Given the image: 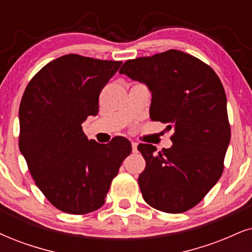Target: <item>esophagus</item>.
Masks as SVG:
<instances>
[{"label": "esophagus", "mask_w": 252, "mask_h": 252, "mask_svg": "<svg viewBox=\"0 0 252 252\" xmlns=\"http://www.w3.org/2000/svg\"><path fill=\"white\" fill-rule=\"evenodd\" d=\"M131 145H132V154H137V152H138V150H137V143L132 142Z\"/></svg>", "instance_id": "esophagus-1"}]
</instances>
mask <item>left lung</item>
I'll return each mask as SVG.
<instances>
[{"mask_svg": "<svg viewBox=\"0 0 252 252\" xmlns=\"http://www.w3.org/2000/svg\"><path fill=\"white\" fill-rule=\"evenodd\" d=\"M120 73L148 85L151 119L174 128L170 149L138 145L146 164L138 177L143 199L165 213L189 211L223 172L230 124L222 82L211 66L177 50L126 60Z\"/></svg>", "mask_w": 252, "mask_h": 252, "instance_id": "obj_1", "label": "left lung"}]
</instances>
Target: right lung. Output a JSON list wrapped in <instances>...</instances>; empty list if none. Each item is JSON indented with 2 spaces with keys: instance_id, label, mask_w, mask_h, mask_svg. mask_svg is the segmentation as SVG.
<instances>
[{
  "instance_id": "obj_1",
  "label": "right lung",
  "mask_w": 252,
  "mask_h": 252,
  "mask_svg": "<svg viewBox=\"0 0 252 252\" xmlns=\"http://www.w3.org/2000/svg\"><path fill=\"white\" fill-rule=\"evenodd\" d=\"M122 62L66 55L31 79L20 104L18 144L34 184L63 213L88 214L106 202L131 152L124 137L88 141L81 124L98 113V96Z\"/></svg>"
}]
</instances>
